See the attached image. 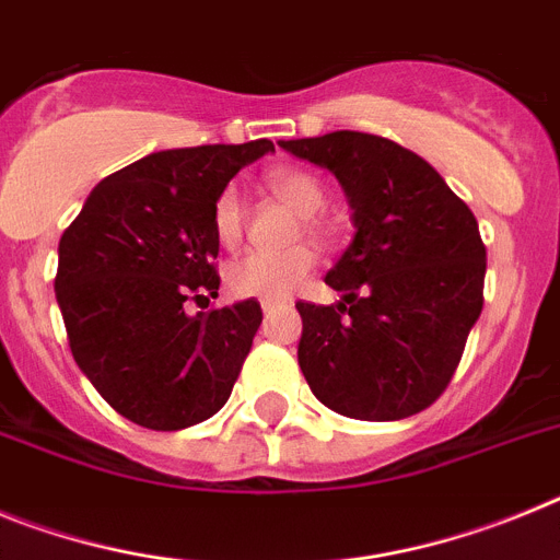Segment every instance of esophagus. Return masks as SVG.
<instances>
[{
  "mask_svg": "<svg viewBox=\"0 0 560 560\" xmlns=\"http://www.w3.org/2000/svg\"><path fill=\"white\" fill-rule=\"evenodd\" d=\"M277 305H280V303H277V300H264V303H260V308H264V314H271V311H275Z\"/></svg>",
  "mask_w": 560,
  "mask_h": 560,
  "instance_id": "obj_1",
  "label": "esophagus"
}]
</instances>
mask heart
<instances>
[{"label":"heart","instance_id":"b5f03b06","mask_svg":"<svg viewBox=\"0 0 560 560\" xmlns=\"http://www.w3.org/2000/svg\"><path fill=\"white\" fill-rule=\"evenodd\" d=\"M269 187L303 212V226L311 235H325L328 224L323 221L319 210L328 201L325 185L316 179L314 173L300 171V167H285L269 176ZM246 230V205L237 187H224L219 199L212 205V232L219 237L224 249H235L244 241ZM316 266V255L311 246H289V249L269 252L255 249L237 257L235 264L226 269V285L237 296H257V300H289L294 291L303 289L308 275Z\"/></svg>","mask_w":560,"mask_h":560}]
</instances>
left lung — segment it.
Segmentation results:
<instances>
[{
    "instance_id": "left-lung-1",
    "label": "left lung",
    "mask_w": 560,
    "mask_h": 560,
    "mask_svg": "<svg viewBox=\"0 0 560 560\" xmlns=\"http://www.w3.org/2000/svg\"><path fill=\"white\" fill-rule=\"evenodd\" d=\"M280 148L334 173L355 226L325 275L339 303H296V359L311 393L355 420L423 412L448 387L482 314L474 212L427 160L387 137L334 131Z\"/></svg>"
}]
</instances>
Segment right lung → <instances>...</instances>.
<instances>
[{"instance_id": "add662e5", "label": "right lung", "mask_w": 560, "mask_h": 560, "mask_svg": "<svg viewBox=\"0 0 560 560\" xmlns=\"http://www.w3.org/2000/svg\"><path fill=\"white\" fill-rule=\"evenodd\" d=\"M271 140L148 153L112 173L58 244L69 350L114 412L153 432L212 418L230 398L264 311L219 296L212 205Z\"/></svg>"}]
</instances>
